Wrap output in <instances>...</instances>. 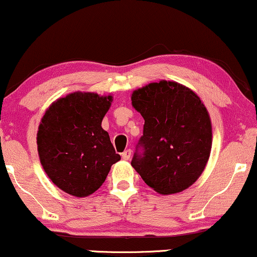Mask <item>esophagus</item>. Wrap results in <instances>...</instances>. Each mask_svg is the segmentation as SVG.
I'll return each mask as SVG.
<instances>
[{
	"instance_id": "obj_1",
	"label": "esophagus",
	"mask_w": 257,
	"mask_h": 257,
	"mask_svg": "<svg viewBox=\"0 0 257 257\" xmlns=\"http://www.w3.org/2000/svg\"><path fill=\"white\" fill-rule=\"evenodd\" d=\"M131 153H132L131 150L124 151V152H122V154H121L122 159H124V160H130V158H131Z\"/></svg>"
}]
</instances>
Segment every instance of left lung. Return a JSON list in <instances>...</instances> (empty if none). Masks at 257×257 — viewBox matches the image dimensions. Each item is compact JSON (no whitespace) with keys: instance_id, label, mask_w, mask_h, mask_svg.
<instances>
[{"instance_id":"obj_1","label":"left lung","mask_w":257,"mask_h":257,"mask_svg":"<svg viewBox=\"0 0 257 257\" xmlns=\"http://www.w3.org/2000/svg\"><path fill=\"white\" fill-rule=\"evenodd\" d=\"M131 99L145 120L133 168L160 194L188 188L205 170L212 149L205 105L188 87L167 80L136 90Z\"/></svg>"}]
</instances>
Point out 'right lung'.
Masks as SVG:
<instances>
[{"label":"right lung","mask_w":257,"mask_h":257,"mask_svg":"<svg viewBox=\"0 0 257 257\" xmlns=\"http://www.w3.org/2000/svg\"><path fill=\"white\" fill-rule=\"evenodd\" d=\"M112 96L75 92L55 101L37 132L41 164L51 181L68 194L83 198L104 184L120 160L101 120Z\"/></svg>","instance_id":"1"}]
</instances>
